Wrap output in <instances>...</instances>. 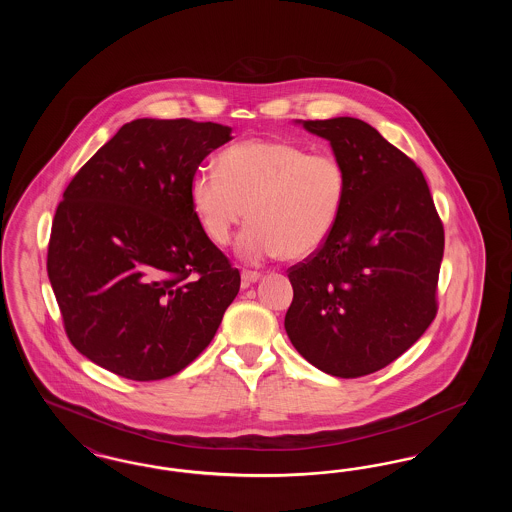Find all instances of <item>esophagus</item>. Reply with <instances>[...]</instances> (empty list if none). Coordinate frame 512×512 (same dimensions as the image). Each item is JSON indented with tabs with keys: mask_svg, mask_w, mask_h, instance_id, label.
I'll return each mask as SVG.
<instances>
[{
	"mask_svg": "<svg viewBox=\"0 0 512 512\" xmlns=\"http://www.w3.org/2000/svg\"><path fill=\"white\" fill-rule=\"evenodd\" d=\"M259 278H261V272H257V270H242V284H244V288L251 286Z\"/></svg>",
	"mask_w": 512,
	"mask_h": 512,
	"instance_id": "obj_1",
	"label": "esophagus"
}]
</instances>
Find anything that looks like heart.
<instances>
[{
    "label": "heart",
    "mask_w": 512,
    "mask_h": 512,
    "mask_svg": "<svg viewBox=\"0 0 512 512\" xmlns=\"http://www.w3.org/2000/svg\"><path fill=\"white\" fill-rule=\"evenodd\" d=\"M347 194V174L332 153H307L280 140L226 147L217 169H199L190 199L211 242L230 244L247 217L236 253L245 263L315 253L332 234Z\"/></svg>",
    "instance_id": "heart-1"
}]
</instances>
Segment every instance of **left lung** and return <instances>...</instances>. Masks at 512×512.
<instances>
[{
  "instance_id": "obj_1",
  "label": "left lung",
  "mask_w": 512,
  "mask_h": 512,
  "mask_svg": "<svg viewBox=\"0 0 512 512\" xmlns=\"http://www.w3.org/2000/svg\"><path fill=\"white\" fill-rule=\"evenodd\" d=\"M303 126L332 144L347 194L328 240L288 268L284 326L318 370L361 378L401 357L438 315L443 222L422 171L376 128L351 117Z\"/></svg>"
}]
</instances>
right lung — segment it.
Wrapping results in <instances>:
<instances>
[{
    "instance_id": "right-lung-1",
    "label": "right lung",
    "mask_w": 512,
    "mask_h": 512,
    "mask_svg": "<svg viewBox=\"0 0 512 512\" xmlns=\"http://www.w3.org/2000/svg\"><path fill=\"white\" fill-rule=\"evenodd\" d=\"M230 132L190 119L126 122L69 182L48 276L67 338L92 363L163 380L215 338L240 270L205 234L190 180Z\"/></svg>"
}]
</instances>
